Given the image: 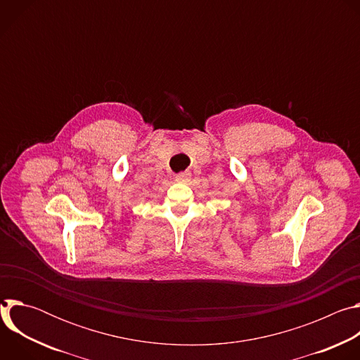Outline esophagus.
<instances>
[{
	"label": "esophagus",
	"mask_w": 360,
	"mask_h": 360,
	"mask_svg": "<svg viewBox=\"0 0 360 360\" xmlns=\"http://www.w3.org/2000/svg\"><path fill=\"white\" fill-rule=\"evenodd\" d=\"M189 179H191V172L189 171H185V172H181V174L175 175V181H178V182H186Z\"/></svg>",
	"instance_id": "1"
}]
</instances>
